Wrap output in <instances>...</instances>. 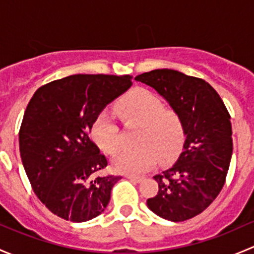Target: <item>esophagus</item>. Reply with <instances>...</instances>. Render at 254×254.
<instances>
[{"instance_id": "34e87169", "label": "esophagus", "mask_w": 254, "mask_h": 254, "mask_svg": "<svg viewBox=\"0 0 254 254\" xmlns=\"http://www.w3.org/2000/svg\"><path fill=\"white\" fill-rule=\"evenodd\" d=\"M127 177V179H130V181H132V182H136V183H140V182L142 181L143 179V177H139V176H132V175H127L125 176Z\"/></svg>"}]
</instances>
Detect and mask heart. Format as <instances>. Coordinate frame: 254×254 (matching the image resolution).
Returning a JSON list of instances; mask_svg holds the SVG:
<instances>
[{
    "label": "heart",
    "instance_id": "heart-1",
    "mask_svg": "<svg viewBox=\"0 0 254 254\" xmlns=\"http://www.w3.org/2000/svg\"><path fill=\"white\" fill-rule=\"evenodd\" d=\"M117 113L127 125L141 127L136 143L140 147L124 150L112 161L115 172L140 175L150 170L157 158L166 163L175 160L183 147L186 131L182 118L166 111L162 99L151 91L136 88L118 103ZM91 134L94 142L106 153L119 148V127L111 113H99L93 120Z\"/></svg>",
    "mask_w": 254,
    "mask_h": 254
}]
</instances>
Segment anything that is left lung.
Segmentation results:
<instances>
[{
	"mask_svg": "<svg viewBox=\"0 0 254 254\" xmlns=\"http://www.w3.org/2000/svg\"><path fill=\"white\" fill-rule=\"evenodd\" d=\"M135 79L155 89L183 120V150L172 167L153 177L158 191L146 203L162 219L186 221L203 212L224 187L232 156L230 114L201 78L161 68Z\"/></svg>",
	"mask_w": 254,
	"mask_h": 254,
	"instance_id": "8db88e82",
	"label": "left lung"
}]
</instances>
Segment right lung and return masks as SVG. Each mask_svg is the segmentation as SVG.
<instances>
[{"mask_svg": "<svg viewBox=\"0 0 254 254\" xmlns=\"http://www.w3.org/2000/svg\"><path fill=\"white\" fill-rule=\"evenodd\" d=\"M131 76L72 75L37 89L19 130L23 167L32 188L56 216L84 222L104 211L122 177L98 176L104 155L89 137L107 104L131 87Z\"/></svg>", "mask_w": 254, "mask_h": 254, "instance_id": "1", "label": "right lung"}]
</instances>
